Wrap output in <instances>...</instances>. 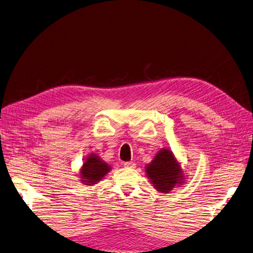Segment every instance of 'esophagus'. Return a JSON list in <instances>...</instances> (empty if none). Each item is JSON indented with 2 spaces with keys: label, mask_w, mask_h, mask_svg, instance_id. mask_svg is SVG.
<instances>
[{
  "label": "esophagus",
  "mask_w": 253,
  "mask_h": 253,
  "mask_svg": "<svg viewBox=\"0 0 253 253\" xmlns=\"http://www.w3.org/2000/svg\"><path fill=\"white\" fill-rule=\"evenodd\" d=\"M123 166L125 168H130V169H134L135 168V164L133 162H125L123 163Z\"/></svg>",
  "instance_id": "34e87169"
}]
</instances>
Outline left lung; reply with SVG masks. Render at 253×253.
Instances as JSON below:
<instances>
[{"instance_id": "obj_1", "label": "left lung", "mask_w": 253, "mask_h": 253, "mask_svg": "<svg viewBox=\"0 0 253 253\" xmlns=\"http://www.w3.org/2000/svg\"><path fill=\"white\" fill-rule=\"evenodd\" d=\"M146 172L155 189L160 192H170L182 178V171L171 151L163 149L156 154L150 165L146 167Z\"/></svg>"}]
</instances>
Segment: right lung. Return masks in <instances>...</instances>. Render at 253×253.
<instances>
[{
    "label": "right lung",
    "instance_id": "right-lung-1",
    "mask_svg": "<svg viewBox=\"0 0 253 253\" xmlns=\"http://www.w3.org/2000/svg\"><path fill=\"white\" fill-rule=\"evenodd\" d=\"M109 171V167L103 163L96 154L88 155L86 162L83 164V169L81 170V180L85 184H95L100 181Z\"/></svg>",
    "mask_w": 253,
    "mask_h": 253
}]
</instances>
